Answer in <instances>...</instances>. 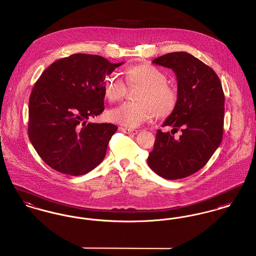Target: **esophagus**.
Segmentation results:
<instances>
[{
	"label": "esophagus",
	"mask_w": 256,
	"mask_h": 256,
	"mask_svg": "<svg viewBox=\"0 0 256 256\" xmlns=\"http://www.w3.org/2000/svg\"><path fill=\"white\" fill-rule=\"evenodd\" d=\"M120 130L126 134H130V136H136L138 134V130H132V128H120Z\"/></svg>",
	"instance_id": "1"
}]
</instances>
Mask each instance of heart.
I'll list each match as a JSON object with an SVG mask.
<instances>
[{"mask_svg":"<svg viewBox=\"0 0 256 256\" xmlns=\"http://www.w3.org/2000/svg\"><path fill=\"white\" fill-rule=\"evenodd\" d=\"M128 85L143 87L137 94V102H124L109 112V119L122 126L134 128L158 118L169 117L178 106V92L166 82V74L154 64H139L124 70ZM106 98L119 102L126 92V83L114 72L104 82Z\"/></svg>","mask_w":256,"mask_h":256,"instance_id":"obj_1","label":"heart"}]
</instances>
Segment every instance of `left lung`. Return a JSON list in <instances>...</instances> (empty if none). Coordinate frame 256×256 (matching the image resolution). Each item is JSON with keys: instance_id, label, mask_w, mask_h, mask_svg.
<instances>
[{"instance_id": "1", "label": "left lung", "mask_w": 256, "mask_h": 256, "mask_svg": "<svg viewBox=\"0 0 256 256\" xmlns=\"http://www.w3.org/2000/svg\"><path fill=\"white\" fill-rule=\"evenodd\" d=\"M152 62L175 72L179 100L162 124L173 130H158L148 166L167 180L182 179L205 166L222 143L224 94L216 74L190 53H168ZM179 129L181 136L174 138Z\"/></svg>"}]
</instances>
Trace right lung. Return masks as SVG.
Masks as SVG:
<instances>
[{
	"label": "right lung",
	"instance_id": "obj_1",
	"mask_svg": "<svg viewBox=\"0 0 256 256\" xmlns=\"http://www.w3.org/2000/svg\"><path fill=\"white\" fill-rule=\"evenodd\" d=\"M122 64L74 54L51 64L38 79L29 100L28 134L47 166L80 176L104 160L118 128L89 120L104 112L106 76Z\"/></svg>",
	"mask_w": 256,
	"mask_h": 256
}]
</instances>
